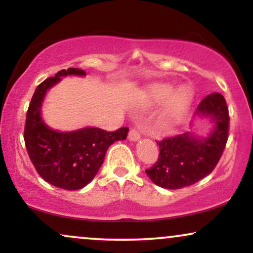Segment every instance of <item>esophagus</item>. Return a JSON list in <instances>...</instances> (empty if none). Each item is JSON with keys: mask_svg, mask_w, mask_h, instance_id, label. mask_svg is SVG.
Returning a JSON list of instances; mask_svg holds the SVG:
<instances>
[{"mask_svg": "<svg viewBox=\"0 0 253 253\" xmlns=\"http://www.w3.org/2000/svg\"><path fill=\"white\" fill-rule=\"evenodd\" d=\"M128 139L130 141L139 140V139H140V132H139V129H136V128L130 129L128 133Z\"/></svg>", "mask_w": 253, "mask_h": 253, "instance_id": "1", "label": "esophagus"}]
</instances>
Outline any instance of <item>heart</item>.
<instances>
[{
  "label": "heart",
  "instance_id": "b5f03b06",
  "mask_svg": "<svg viewBox=\"0 0 253 253\" xmlns=\"http://www.w3.org/2000/svg\"><path fill=\"white\" fill-rule=\"evenodd\" d=\"M171 92H172V88L170 85H158L151 90L149 96L150 103L153 104H162L168 99L169 100L161 117V124L164 127H169L181 120L189 106L191 98L190 90L185 86L177 89L170 97Z\"/></svg>",
  "mask_w": 253,
  "mask_h": 253
}]
</instances>
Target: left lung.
Returning a JSON list of instances; mask_svg holds the SVG:
<instances>
[{"label": "left lung", "instance_id": "8db88e82", "mask_svg": "<svg viewBox=\"0 0 253 253\" xmlns=\"http://www.w3.org/2000/svg\"><path fill=\"white\" fill-rule=\"evenodd\" d=\"M197 114L215 123L207 138L191 133L158 140V161L145 170L150 179L165 189H181L199 182L215 169L228 139L229 115L226 100L219 92L208 95L197 107Z\"/></svg>", "mask_w": 253, "mask_h": 253}]
</instances>
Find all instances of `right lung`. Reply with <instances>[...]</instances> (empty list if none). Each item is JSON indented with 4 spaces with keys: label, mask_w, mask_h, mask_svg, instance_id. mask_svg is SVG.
Instances as JSON below:
<instances>
[{
    "label": "right lung",
    "mask_w": 253,
    "mask_h": 253,
    "mask_svg": "<svg viewBox=\"0 0 253 253\" xmlns=\"http://www.w3.org/2000/svg\"><path fill=\"white\" fill-rule=\"evenodd\" d=\"M68 75L85 76L81 69L60 70L38 85L26 115L24 139L37 172L57 188L77 190L96 176L107 150L114 141L125 140L128 127L107 132L86 127L74 132H57L42 121L40 110L46 91Z\"/></svg>",
    "instance_id": "add662e5"
}]
</instances>
